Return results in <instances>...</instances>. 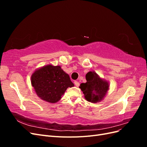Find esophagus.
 Segmentation results:
<instances>
[{
  "instance_id": "obj_1",
  "label": "esophagus",
  "mask_w": 147,
  "mask_h": 147,
  "mask_svg": "<svg viewBox=\"0 0 147 147\" xmlns=\"http://www.w3.org/2000/svg\"><path fill=\"white\" fill-rule=\"evenodd\" d=\"M74 84H75V85L77 87H78L79 86H80V83H79V82H74Z\"/></svg>"
}]
</instances>
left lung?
Listing matches in <instances>:
<instances>
[{
    "label": "left lung",
    "mask_w": 147,
    "mask_h": 147,
    "mask_svg": "<svg viewBox=\"0 0 147 147\" xmlns=\"http://www.w3.org/2000/svg\"><path fill=\"white\" fill-rule=\"evenodd\" d=\"M86 79V82L81 83L80 86L85 99L92 103H97L103 100L109 90V82L100 78L94 71L88 72Z\"/></svg>",
    "instance_id": "left-lung-1"
}]
</instances>
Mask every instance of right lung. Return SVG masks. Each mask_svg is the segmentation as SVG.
I'll return each instance as SVG.
<instances>
[{
	"mask_svg": "<svg viewBox=\"0 0 147 147\" xmlns=\"http://www.w3.org/2000/svg\"><path fill=\"white\" fill-rule=\"evenodd\" d=\"M30 82L37 95L50 103L58 102L67 89L74 86L69 75L61 66L52 64L35 70L31 75Z\"/></svg>",
	"mask_w": 147,
	"mask_h": 147,
	"instance_id": "add662e5",
	"label": "right lung"
}]
</instances>
